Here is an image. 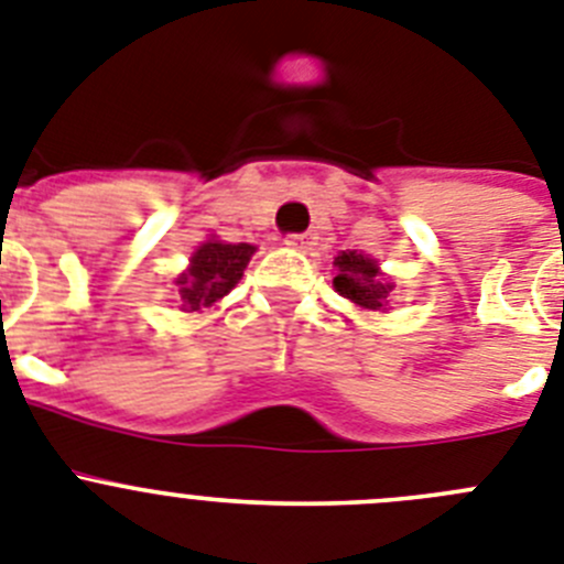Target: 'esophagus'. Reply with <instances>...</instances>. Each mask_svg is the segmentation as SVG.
Listing matches in <instances>:
<instances>
[{
  "instance_id": "obj_1",
  "label": "esophagus",
  "mask_w": 564,
  "mask_h": 564,
  "mask_svg": "<svg viewBox=\"0 0 564 564\" xmlns=\"http://www.w3.org/2000/svg\"><path fill=\"white\" fill-rule=\"evenodd\" d=\"M286 245L292 247V250L312 252L314 245H317V236H314V232H292V236H286Z\"/></svg>"
}]
</instances>
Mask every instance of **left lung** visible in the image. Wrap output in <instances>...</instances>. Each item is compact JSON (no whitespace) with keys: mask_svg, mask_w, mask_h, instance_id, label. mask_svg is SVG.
<instances>
[{"mask_svg":"<svg viewBox=\"0 0 564 564\" xmlns=\"http://www.w3.org/2000/svg\"><path fill=\"white\" fill-rule=\"evenodd\" d=\"M337 267V278H334V289L359 308L368 312H384L393 292V283L384 281L379 272V263L373 258L362 256L357 250H345L334 258Z\"/></svg>","mask_w":564,"mask_h":564,"instance_id":"obj_1","label":"left lung"}]
</instances>
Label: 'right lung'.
<instances>
[{
    "instance_id": "obj_1",
    "label": "right lung",
    "mask_w": 564,
    "mask_h": 564,
    "mask_svg": "<svg viewBox=\"0 0 564 564\" xmlns=\"http://www.w3.org/2000/svg\"><path fill=\"white\" fill-rule=\"evenodd\" d=\"M252 252H256L252 245H227V241L207 238L191 256V267L174 281L180 286L182 308L202 312L207 306H216L241 281Z\"/></svg>"
}]
</instances>
